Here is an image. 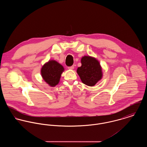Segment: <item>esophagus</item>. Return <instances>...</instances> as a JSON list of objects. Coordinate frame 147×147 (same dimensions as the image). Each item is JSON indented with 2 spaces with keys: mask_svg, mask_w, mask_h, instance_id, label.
I'll list each match as a JSON object with an SVG mask.
<instances>
[{
  "mask_svg": "<svg viewBox=\"0 0 147 147\" xmlns=\"http://www.w3.org/2000/svg\"><path fill=\"white\" fill-rule=\"evenodd\" d=\"M68 68L69 69H74V65H72V66H71V67H68Z\"/></svg>",
  "mask_w": 147,
  "mask_h": 147,
  "instance_id": "1",
  "label": "esophagus"
}]
</instances>
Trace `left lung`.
<instances>
[{
  "label": "left lung",
  "instance_id": "1",
  "mask_svg": "<svg viewBox=\"0 0 147 147\" xmlns=\"http://www.w3.org/2000/svg\"><path fill=\"white\" fill-rule=\"evenodd\" d=\"M82 66L78 68L77 73L83 83L93 86L103 76L101 65L99 61L90 56H84L81 59Z\"/></svg>",
  "mask_w": 147,
  "mask_h": 147
}]
</instances>
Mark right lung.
Wrapping results in <instances>:
<instances>
[{"label": "right lung", "instance_id": "obj_1", "mask_svg": "<svg viewBox=\"0 0 147 147\" xmlns=\"http://www.w3.org/2000/svg\"><path fill=\"white\" fill-rule=\"evenodd\" d=\"M64 71L62 65L55 60H50L43 65L41 74L44 81L49 86L54 87L59 83Z\"/></svg>", "mask_w": 147, "mask_h": 147}]
</instances>
